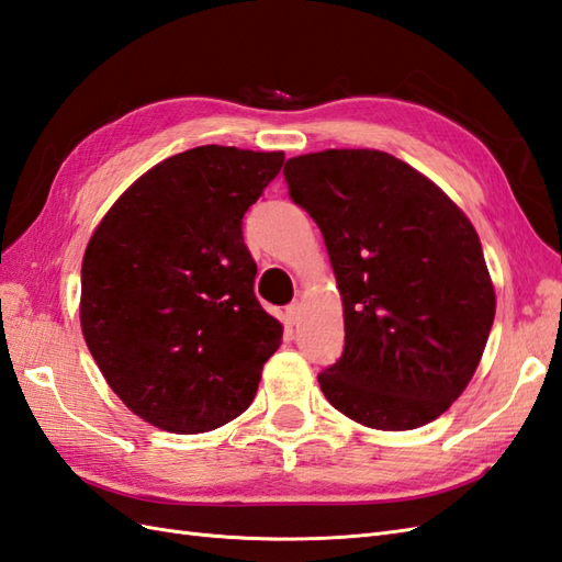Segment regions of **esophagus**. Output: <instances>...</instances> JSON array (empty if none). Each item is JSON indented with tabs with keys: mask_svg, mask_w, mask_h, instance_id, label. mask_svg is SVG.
<instances>
[{
	"mask_svg": "<svg viewBox=\"0 0 562 562\" xmlns=\"http://www.w3.org/2000/svg\"><path fill=\"white\" fill-rule=\"evenodd\" d=\"M299 316H302V304H299V302H292L290 306L284 308V323L290 325V328L299 323Z\"/></svg>",
	"mask_w": 562,
	"mask_h": 562,
	"instance_id": "1",
	"label": "esophagus"
}]
</instances>
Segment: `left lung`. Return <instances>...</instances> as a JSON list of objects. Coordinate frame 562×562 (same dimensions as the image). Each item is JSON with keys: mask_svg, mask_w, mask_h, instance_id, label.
<instances>
[{"mask_svg": "<svg viewBox=\"0 0 562 562\" xmlns=\"http://www.w3.org/2000/svg\"><path fill=\"white\" fill-rule=\"evenodd\" d=\"M282 175L318 225L342 294L345 349L318 373L323 395L381 430L438 419L472 381L495 316L472 222L381 150L299 155Z\"/></svg>", "mask_w": 562, "mask_h": 562, "instance_id": "left-lung-1", "label": "left lung"}]
</instances>
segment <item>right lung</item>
Segmentation results:
<instances>
[{"mask_svg":"<svg viewBox=\"0 0 562 562\" xmlns=\"http://www.w3.org/2000/svg\"><path fill=\"white\" fill-rule=\"evenodd\" d=\"M284 153L199 146L128 187L88 241L86 345L128 409L172 434H205L249 407L282 325L254 294L244 213Z\"/></svg>","mask_w":562,"mask_h":562,"instance_id":"obj_1","label":"right lung"}]
</instances>
